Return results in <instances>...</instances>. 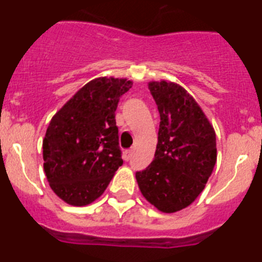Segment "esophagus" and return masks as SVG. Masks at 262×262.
<instances>
[{
  "instance_id": "34e87169",
  "label": "esophagus",
  "mask_w": 262,
  "mask_h": 262,
  "mask_svg": "<svg viewBox=\"0 0 262 262\" xmlns=\"http://www.w3.org/2000/svg\"><path fill=\"white\" fill-rule=\"evenodd\" d=\"M132 156H133V149H126L125 152H124V160L129 161L132 158Z\"/></svg>"
}]
</instances>
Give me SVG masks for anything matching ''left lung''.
<instances>
[{
	"label": "left lung",
	"mask_w": 262,
	"mask_h": 262,
	"mask_svg": "<svg viewBox=\"0 0 262 262\" xmlns=\"http://www.w3.org/2000/svg\"><path fill=\"white\" fill-rule=\"evenodd\" d=\"M160 113L158 143L146 170L136 172L141 192L163 213L189 207L204 190L216 161L215 133L198 102L173 82H149Z\"/></svg>",
	"instance_id": "obj_1"
}]
</instances>
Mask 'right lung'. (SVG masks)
Listing matches in <instances>:
<instances>
[{
    "label": "right lung",
    "instance_id": "obj_1",
    "mask_svg": "<svg viewBox=\"0 0 262 262\" xmlns=\"http://www.w3.org/2000/svg\"><path fill=\"white\" fill-rule=\"evenodd\" d=\"M130 87L125 78L90 81L50 120L43 141L44 171L67 204L82 207L101 196L123 165L115 112Z\"/></svg>",
    "mask_w": 262,
    "mask_h": 262
}]
</instances>
